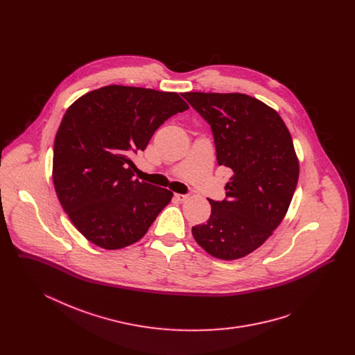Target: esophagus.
<instances>
[{
  "mask_svg": "<svg viewBox=\"0 0 355 355\" xmlns=\"http://www.w3.org/2000/svg\"><path fill=\"white\" fill-rule=\"evenodd\" d=\"M174 197H175L178 201H181V202H184V201H186V200L189 198L187 194H174Z\"/></svg>",
  "mask_w": 355,
  "mask_h": 355,
  "instance_id": "obj_1",
  "label": "esophagus"
}]
</instances>
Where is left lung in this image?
<instances>
[{"mask_svg": "<svg viewBox=\"0 0 355 355\" xmlns=\"http://www.w3.org/2000/svg\"><path fill=\"white\" fill-rule=\"evenodd\" d=\"M182 97L211 126L217 161L233 170L226 198L191 233L205 252L225 261L258 249L286 216L300 162L284 119L242 93L186 92Z\"/></svg>", "mask_w": 355, "mask_h": 355, "instance_id": "1", "label": "left lung"}]
</instances>
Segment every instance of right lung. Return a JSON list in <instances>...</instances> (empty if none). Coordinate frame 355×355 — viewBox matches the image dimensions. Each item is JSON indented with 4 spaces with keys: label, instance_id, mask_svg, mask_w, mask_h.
Wrapping results in <instances>:
<instances>
[{
    "label": "right lung",
    "instance_id": "obj_1",
    "mask_svg": "<svg viewBox=\"0 0 355 355\" xmlns=\"http://www.w3.org/2000/svg\"><path fill=\"white\" fill-rule=\"evenodd\" d=\"M187 109L178 93L122 85L69 106L54 138L51 175L62 209L92 243L106 250L133 245L171 201L168 189L133 178L130 155Z\"/></svg>",
    "mask_w": 355,
    "mask_h": 355
}]
</instances>
